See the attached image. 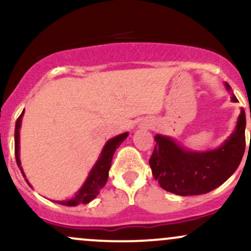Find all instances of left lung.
<instances>
[{
  "label": "left lung",
  "mask_w": 251,
  "mask_h": 251,
  "mask_svg": "<svg viewBox=\"0 0 251 251\" xmlns=\"http://www.w3.org/2000/svg\"><path fill=\"white\" fill-rule=\"evenodd\" d=\"M224 86L231 93V101L237 102L229 83ZM154 140L149 163L160 188L178 196L208 194L229 179L240 165L246 150V112L241 108L235 129L216 149L195 151L163 134L155 135Z\"/></svg>",
  "instance_id": "left-lung-1"
}]
</instances>
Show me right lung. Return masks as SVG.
I'll use <instances>...</instances> for the list:
<instances>
[{
	"label": "right lung",
	"mask_w": 251,
	"mask_h": 251,
	"mask_svg": "<svg viewBox=\"0 0 251 251\" xmlns=\"http://www.w3.org/2000/svg\"><path fill=\"white\" fill-rule=\"evenodd\" d=\"M24 113H25V109L21 113V116L19 117V119L16 120V124H15V158H16L17 166H19L20 170H21L22 176L25 177V179L28 183V185L31 186L30 183L27 179V177H25L24 169H22L21 166V160H20V128H21ZM127 135H128V132H125V133L116 135V137L111 138V139L107 140L105 145H103L99 158H98V160L93 165V168H92L91 171H89L86 180L83 181L81 188L77 190L73 197L67 198V200L65 201H53L54 203L61 204V205H66V206H76L79 205V204H88L89 201H93L94 198L99 195L100 190L105 186L106 181H107L108 171H109V168H111L112 158H113L114 152H116V150L118 148H119L120 144L127 138Z\"/></svg>",
	"instance_id": "right-lung-1"
}]
</instances>
